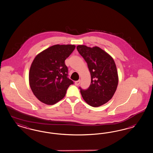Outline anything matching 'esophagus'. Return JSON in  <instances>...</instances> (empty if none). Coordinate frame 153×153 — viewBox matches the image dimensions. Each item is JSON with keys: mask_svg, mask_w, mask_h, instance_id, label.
I'll list each match as a JSON object with an SVG mask.
<instances>
[{"mask_svg": "<svg viewBox=\"0 0 153 153\" xmlns=\"http://www.w3.org/2000/svg\"><path fill=\"white\" fill-rule=\"evenodd\" d=\"M80 82H81V81L80 80H78V81H75V85H76V86H78V85H79V84H80Z\"/></svg>", "mask_w": 153, "mask_h": 153, "instance_id": "34e87169", "label": "esophagus"}]
</instances>
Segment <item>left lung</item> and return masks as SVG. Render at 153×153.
<instances>
[{"instance_id": "8db88e82", "label": "left lung", "mask_w": 153, "mask_h": 153, "mask_svg": "<svg viewBox=\"0 0 153 153\" xmlns=\"http://www.w3.org/2000/svg\"><path fill=\"white\" fill-rule=\"evenodd\" d=\"M77 49L88 64L91 84L88 89L80 90L84 100L97 107L108 102L116 91L119 77L116 64L110 55L98 46L78 45Z\"/></svg>"}]
</instances>
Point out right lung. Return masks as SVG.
Instances as JSON below:
<instances>
[{
    "label": "right lung",
    "instance_id": "right-lung-1",
    "mask_svg": "<svg viewBox=\"0 0 153 153\" xmlns=\"http://www.w3.org/2000/svg\"><path fill=\"white\" fill-rule=\"evenodd\" d=\"M74 45H55L39 53L32 62L29 85L34 95L42 103L53 105L65 97L74 82L67 78L65 60L74 51Z\"/></svg>",
    "mask_w": 153,
    "mask_h": 153
}]
</instances>
